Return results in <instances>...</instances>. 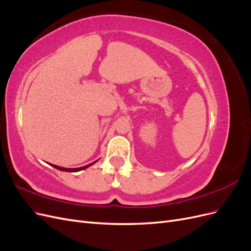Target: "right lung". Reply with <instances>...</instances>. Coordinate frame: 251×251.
<instances>
[{
    "instance_id": "add662e5",
    "label": "right lung",
    "mask_w": 251,
    "mask_h": 251,
    "mask_svg": "<svg viewBox=\"0 0 251 251\" xmlns=\"http://www.w3.org/2000/svg\"><path fill=\"white\" fill-rule=\"evenodd\" d=\"M97 161V160H96ZM96 161H94L93 163H90L88 165H85V166H81V168H77V169H65V168H62V166H58V165H54V164H51L53 168H55L56 170H59V171H64V172H78V171H82V170H86L87 168H89V166H91L92 164H94Z\"/></svg>"
}]
</instances>
